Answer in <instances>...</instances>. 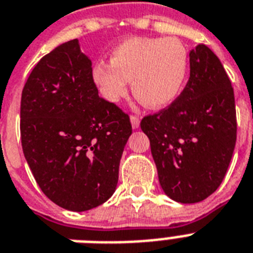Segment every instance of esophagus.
<instances>
[{"label": "esophagus", "mask_w": 253, "mask_h": 253, "mask_svg": "<svg viewBox=\"0 0 253 253\" xmlns=\"http://www.w3.org/2000/svg\"><path fill=\"white\" fill-rule=\"evenodd\" d=\"M130 120H131V125H132V128H137V127L140 126V118L137 116L132 114V116L130 117Z\"/></svg>", "instance_id": "esophagus-1"}]
</instances>
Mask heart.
Returning <instances> with one entry per match:
<instances>
[{
    "label": "heart",
    "mask_w": 253,
    "mask_h": 253,
    "mask_svg": "<svg viewBox=\"0 0 253 253\" xmlns=\"http://www.w3.org/2000/svg\"><path fill=\"white\" fill-rule=\"evenodd\" d=\"M188 72V51L177 38H130L97 61L92 78L104 99L116 103L133 80V94L148 107H163L177 96Z\"/></svg>",
    "instance_id": "b5f03b06"
}]
</instances>
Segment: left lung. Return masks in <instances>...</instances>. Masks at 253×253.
Instances as JSON below:
<instances>
[{"label":"left lung","instance_id":"1","mask_svg":"<svg viewBox=\"0 0 253 253\" xmlns=\"http://www.w3.org/2000/svg\"><path fill=\"white\" fill-rule=\"evenodd\" d=\"M189 56L190 76L181 94L140 122L161 186L180 203L201 202L215 192L237 141L234 91L221 61L206 44Z\"/></svg>","mask_w":253,"mask_h":253}]
</instances>
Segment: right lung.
Here are the masks:
<instances>
[{
	"instance_id": "right-lung-1",
	"label": "right lung",
	"mask_w": 253,
	"mask_h": 253,
	"mask_svg": "<svg viewBox=\"0 0 253 253\" xmlns=\"http://www.w3.org/2000/svg\"><path fill=\"white\" fill-rule=\"evenodd\" d=\"M131 132L128 114L99 96L78 40L33 68L22 92L20 137L38 186L54 203L82 212L108 201Z\"/></svg>"
}]
</instances>
